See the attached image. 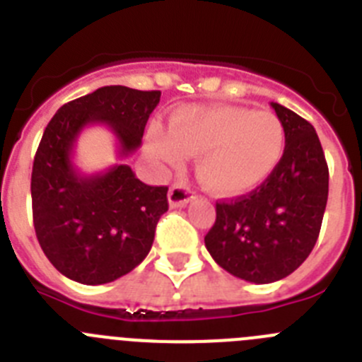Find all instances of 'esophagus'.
Listing matches in <instances>:
<instances>
[{"instance_id":"1","label":"esophagus","mask_w":362,"mask_h":362,"mask_svg":"<svg viewBox=\"0 0 362 362\" xmlns=\"http://www.w3.org/2000/svg\"><path fill=\"white\" fill-rule=\"evenodd\" d=\"M194 192L190 190V188L183 187V185H172L170 190H168V203H170V206L174 209V206H185V204L190 203L192 199H194Z\"/></svg>"}]
</instances>
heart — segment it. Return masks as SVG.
Listing matches in <instances>:
<instances>
[{
	"label": "heart",
	"instance_id": "1",
	"mask_svg": "<svg viewBox=\"0 0 362 362\" xmlns=\"http://www.w3.org/2000/svg\"><path fill=\"white\" fill-rule=\"evenodd\" d=\"M150 153L177 166L196 156V175L223 197L243 196L263 185L283 158L284 127L274 112L241 107H187L174 112L170 130L152 123Z\"/></svg>",
	"mask_w": 362,
	"mask_h": 362
}]
</instances>
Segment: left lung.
<instances>
[{
    "label": "left lung",
    "instance_id": "8db88e82",
    "mask_svg": "<svg viewBox=\"0 0 362 362\" xmlns=\"http://www.w3.org/2000/svg\"><path fill=\"white\" fill-rule=\"evenodd\" d=\"M270 105L284 127L279 165L248 196L217 203L204 235L223 270L255 284L284 279L305 263L328 201V165L315 129L290 108Z\"/></svg>",
    "mask_w": 362,
    "mask_h": 362
}]
</instances>
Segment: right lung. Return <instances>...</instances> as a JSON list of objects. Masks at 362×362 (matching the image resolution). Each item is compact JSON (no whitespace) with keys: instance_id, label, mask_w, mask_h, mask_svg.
<instances>
[{"instance_id":"obj_1","label":"right lung","mask_w":362,"mask_h":362,"mask_svg":"<svg viewBox=\"0 0 362 362\" xmlns=\"http://www.w3.org/2000/svg\"><path fill=\"white\" fill-rule=\"evenodd\" d=\"M161 92L101 86L54 114L32 166V216L37 241L57 272L81 284H105L132 272L148 255L168 187H150L129 165L83 174L74 146L83 129L105 124L119 158L141 146Z\"/></svg>"}]
</instances>
